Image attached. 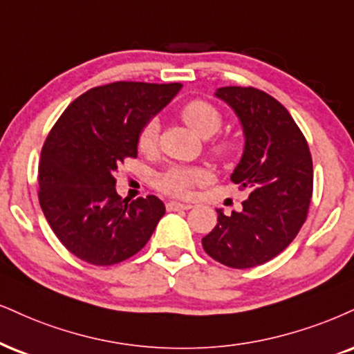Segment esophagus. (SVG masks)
<instances>
[{
  "label": "esophagus",
  "mask_w": 354,
  "mask_h": 354,
  "mask_svg": "<svg viewBox=\"0 0 354 354\" xmlns=\"http://www.w3.org/2000/svg\"><path fill=\"white\" fill-rule=\"evenodd\" d=\"M167 212H178V210H190L192 205L190 203H180V202H169L165 205Z\"/></svg>",
  "instance_id": "34e87169"
}]
</instances>
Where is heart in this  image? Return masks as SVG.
Here are the masks:
<instances>
[{
	"mask_svg": "<svg viewBox=\"0 0 354 354\" xmlns=\"http://www.w3.org/2000/svg\"><path fill=\"white\" fill-rule=\"evenodd\" d=\"M180 118L190 129H194L202 138L213 136L223 124V115H221L220 110L213 103L202 98L187 102L180 110ZM159 121L156 118L147 120L139 128L136 134V147L139 152L149 154V152L156 151L157 141H159ZM208 149L216 159L228 160L233 157L236 146L230 138L221 136L212 139L210 144H208ZM208 178H210L208 170L198 167V165H194V167L174 165V167L167 169L157 177L156 185L160 192L172 195V197H187L194 190V187L207 184Z\"/></svg>",
	"mask_w": 354,
	"mask_h": 354,
	"instance_id": "obj_1",
	"label": "heart"
}]
</instances>
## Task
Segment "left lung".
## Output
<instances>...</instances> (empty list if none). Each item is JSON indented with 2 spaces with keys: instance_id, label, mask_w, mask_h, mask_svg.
<instances>
[{
  "instance_id": "left-lung-1",
  "label": "left lung",
  "mask_w": 354,
  "mask_h": 354,
  "mask_svg": "<svg viewBox=\"0 0 354 354\" xmlns=\"http://www.w3.org/2000/svg\"><path fill=\"white\" fill-rule=\"evenodd\" d=\"M216 97L236 111L244 152L231 174L250 192L243 212H218V223L202 239L203 250L233 269L256 268L276 257L297 236L310 208L313 165L307 139L290 113L254 86H223Z\"/></svg>"
}]
</instances>
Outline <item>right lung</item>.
<instances>
[{
	"label": "right lung",
	"instance_id": "1",
	"mask_svg": "<svg viewBox=\"0 0 354 354\" xmlns=\"http://www.w3.org/2000/svg\"><path fill=\"white\" fill-rule=\"evenodd\" d=\"M180 84L113 82L80 95L42 146L39 203L59 241L78 259L113 266L146 246L165 207L156 195L116 194L115 174L136 159V134Z\"/></svg>",
	"mask_w": 354,
	"mask_h": 354
}]
</instances>
